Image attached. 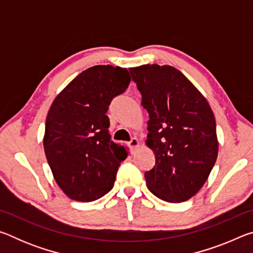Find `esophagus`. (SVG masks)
Listing matches in <instances>:
<instances>
[{
  "mask_svg": "<svg viewBox=\"0 0 253 253\" xmlns=\"http://www.w3.org/2000/svg\"><path fill=\"white\" fill-rule=\"evenodd\" d=\"M128 146H129V148L131 149V152H134L135 149L139 146V142H138V139H137L136 137H134V138H131L130 142L128 143Z\"/></svg>",
  "mask_w": 253,
  "mask_h": 253,
  "instance_id": "esophagus-1",
  "label": "esophagus"
}]
</instances>
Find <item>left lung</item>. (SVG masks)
<instances>
[{"label":"left lung","instance_id":"left-lung-1","mask_svg":"<svg viewBox=\"0 0 253 253\" xmlns=\"http://www.w3.org/2000/svg\"><path fill=\"white\" fill-rule=\"evenodd\" d=\"M147 110V146L155 165L145 173L147 186L169 203L194 196L215 164L219 143L209 102L181 71L170 66L129 69Z\"/></svg>","mask_w":253,"mask_h":253}]
</instances>
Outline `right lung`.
Masks as SVG:
<instances>
[{
	"label": "right lung",
	"instance_id": "1",
	"mask_svg": "<svg viewBox=\"0 0 253 253\" xmlns=\"http://www.w3.org/2000/svg\"><path fill=\"white\" fill-rule=\"evenodd\" d=\"M129 83L125 68L95 66L77 76L51 105L44 153L55 182L70 199L91 202L113 188L128 154L126 147L110 140L106 113Z\"/></svg>",
	"mask_w": 253,
	"mask_h": 253
}]
</instances>
